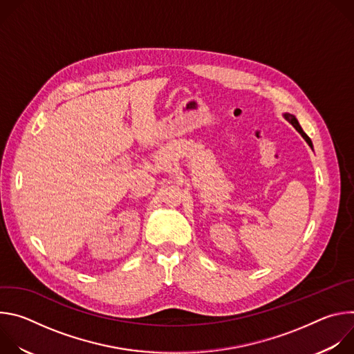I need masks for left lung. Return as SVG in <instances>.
Returning a JSON list of instances; mask_svg holds the SVG:
<instances>
[{
    "label": "left lung",
    "instance_id": "left-lung-1",
    "mask_svg": "<svg viewBox=\"0 0 354 354\" xmlns=\"http://www.w3.org/2000/svg\"><path fill=\"white\" fill-rule=\"evenodd\" d=\"M284 118H286V119H287V120H288V122H290V123H291V124L295 127V130H297V131H298V133H299L302 137H304V140H306V141L310 144V147H313L311 138H310V137H308V136L304 133V130L301 129V126H299L298 120L295 119V116H294V115H290V113H284Z\"/></svg>",
    "mask_w": 354,
    "mask_h": 354
}]
</instances>
